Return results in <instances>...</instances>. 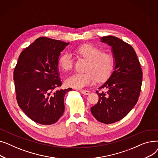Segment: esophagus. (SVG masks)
<instances>
[{
	"mask_svg": "<svg viewBox=\"0 0 158 158\" xmlns=\"http://www.w3.org/2000/svg\"><path fill=\"white\" fill-rule=\"evenodd\" d=\"M81 93L84 95H88L89 94V92L88 90H81Z\"/></svg>",
	"mask_w": 158,
	"mask_h": 158,
	"instance_id": "34e87169",
	"label": "esophagus"
}]
</instances>
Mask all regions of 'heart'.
I'll return each instance as SVG.
<instances>
[{"label":"heart","instance_id":"1","mask_svg":"<svg viewBox=\"0 0 158 158\" xmlns=\"http://www.w3.org/2000/svg\"><path fill=\"white\" fill-rule=\"evenodd\" d=\"M77 54L88 61L85 73H74L65 80L67 86L82 89L94 84L95 80L103 82L108 79L113 72L114 60L113 56L103 52L102 50L92 45H85L76 50ZM58 64L64 72H69L73 67V58L70 53L62 54L58 60Z\"/></svg>","mask_w":158,"mask_h":158}]
</instances>
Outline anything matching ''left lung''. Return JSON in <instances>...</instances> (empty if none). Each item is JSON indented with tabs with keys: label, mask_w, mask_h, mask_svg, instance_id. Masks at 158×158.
Listing matches in <instances>:
<instances>
[{
	"label": "left lung",
	"mask_w": 158,
	"mask_h": 158,
	"mask_svg": "<svg viewBox=\"0 0 158 158\" xmlns=\"http://www.w3.org/2000/svg\"><path fill=\"white\" fill-rule=\"evenodd\" d=\"M101 41L111 47L114 68L111 76L98 89V101L91 107L94 117L109 124L124 118L136 105L139 96L143 73L134 48L113 36H104Z\"/></svg>",
	"instance_id": "obj_1"
}]
</instances>
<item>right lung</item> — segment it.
<instances>
[{
	"label": "right lung",
	"instance_id": "obj_1",
	"mask_svg": "<svg viewBox=\"0 0 158 158\" xmlns=\"http://www.w3.org/2000/svg\"><path fill=\"white\" fill-rule=\"evenodd\" d=\"M69 43L46 37L37 38L19 56L13 79L19 107L34 122L51 125L64 111V97L72 88L61 86L58 60Z\"/></svg>",
	"mask_w": 158,
	"mask_h": 158
}]
</instances>
